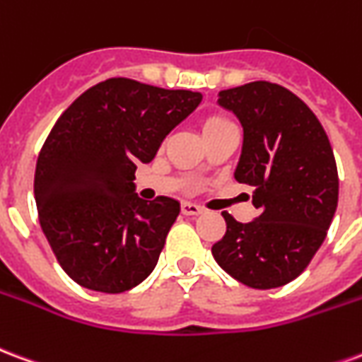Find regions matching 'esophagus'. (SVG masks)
Wrapping results in <instances>:
<instances>
[{
  "mask_svg": "<svg viewBox=\"0 0 362 362\" xmlns=\"http://www.w3.org/2000/svg\"><path fill=\"white\" fill-rule=\"evenodd\" d=\"M182 213H184V215H192V217H196V215H202V213H204V209H202V207L196 204L184 202V204H182Z\"/></svg>",
  "mask_w": 362,
  "mask_h": 362,
  "instance_id": "esophagus-1",
  "label": "esophagus"
}]
</instances>
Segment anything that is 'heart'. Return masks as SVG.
<instances>
[{"instance_id": "heart-1", "label": "heart", "mask_w": 362, "mask_h": 362, "mask_svg": "<svg viewBox=\"0 0 362 362\" xmlns=\"http://www.w3.org/2000/svg\"><path fill=\"white\" fill-rule=\"evenodd\" d=\"M219 122H225V119L219 118V116H213V118H209L205 122V126H213V124H219Z\"/></svg>"}]
</instances>
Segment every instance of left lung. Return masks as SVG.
I'll list each match as a JSON object with an SVG mask.
<instances>
[{
  "label": "left lung",
  "mask_w": 362,
  "mask_h": 362,
  "mask_svg": "<svg viewBox=\"0 0 362 362\" xmlns=\"http://www.w3.org/2000/svg\"><path fill=\"white\" fill-rule=\"evenodd\" d=\"M219 106L243 126L235 178L254 188L258 217L250 223L223 213L227 233L213 258L252 288L296 279L324 243L337 209V166L324 127L291 90L269 81L221 90Z\"/></svg>",
  "instance_id": "8db88e82"
}]
</instances>
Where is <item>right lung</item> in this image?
Masks as SVG:
<instances>
[{
	"label": "right lung",
	"mask_w": 362,
	"mask_h": 362,
	"mask_svg": "<svg viewBox=\"0 0 362 362\" xmlns=\"http://www.w3.org/2000/svg\"><path fill=\"white\" fill-rule=\"evenodd\" d=\"M202 103V93L114 77L85 90L52 127L36 160L38 219L81 287L124 293L155 269L180 204L135 194V168Z\"/></svg>",
	"instance_id": "1"
}]
</instances>
